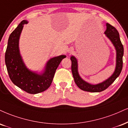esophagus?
<instances>
[{
	"mask_svg": "<svg viewBox=\"0 0 128 128\" xmlns=\"http://www.w3.org/2000/svg\"><path fill=\"white\" fill-rule=\"evenodd\" d=\"M70 52H71V50H70Z\"/></svg>",
	"mask_w": 128,
	"mask_h": 128,
	"instance_id": "1",
	"label": "esophagus"
}]
</instances>
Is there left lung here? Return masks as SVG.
<instances>
[{
  "mask_svg": "<svg viewBox=\"0 0 128 128\" xmlns=\"http://www.w3.org/2000/svg\"><path fill=\"white\" fill-rule=\"evenodd\" d=\"M107 28L104 34L112 42L113 46L115 48L116 51V68L113 74L110 78L103 81L102 82L96 84H92L84 81L82 79L78 72V60L72 55L70 60L72 61V72L73 74L75 83L78 87L82 90L84 91L90 92H100L103 91L111 85L116 78L120 74L123 67V56H124V46L122 44L120 39L119 34L118 31L115 27L111 26L110 24H106Z\"/></svg>",
  "mask_w": 128,
  "mask_h": 128,
  "instance_id": "8db88e82",
  "label": "left lung"
}]
</instances>
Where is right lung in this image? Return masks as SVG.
<instances>
[{
    "label": "right lung",
    "instance_id": "obj_1",
    "mask_svg": "<svg viewBox=\"0 0 128 128\" xmlns=\"http://www.w3.org/2000/svg\"><path fill=\"white\" fill-rule=\"evenodd\" d=\"M27 23L28 21L23 20L10 34L5 52V64L13 84L27 93L36 94L44 91L50 86L55 71L66 55L50 58L42 73L29 70L23 61L19 48L20 35L24 25Z\"/></svg>",
    "mask_w": 128,
    "mask_h": 128
}]
</instances>
